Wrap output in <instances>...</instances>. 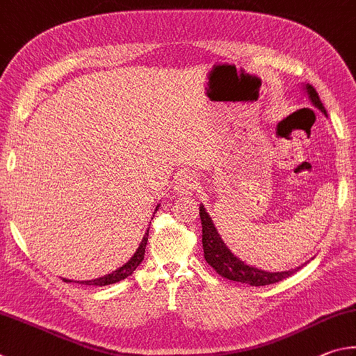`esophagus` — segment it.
I'll return each mask as SVG.
<instances>
[{"mask_svg":"<svg viewBox=\"0 0 356 356\" xmlns=\"http://www.w3.org/2000/svg\"><path fill=\"white\" fill-rule=\"evenodd\" d=\"M197 186L198 183L194 177H191V175H183V177L177 181V188H175V191H177L179 195H188L197 189Z\"/></svg>","mask_w":356,"mask_h":356,"instance_id":"1","label":"esophagus"}]
</instances>
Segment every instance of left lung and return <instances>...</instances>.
Here are the masks:
<instances>
[{"label": "left lung", "instance_id": "obj_1", "mask_svg": "<svg viewBox=\"0 0 356 356\" xmlns=\"http://www.w3.org/2000/svg\"><path fill=\"white\" fill-rule=\"evenodd\" d=\"M308 95L311 102L317 109H321L323 114L327 115V111L323 108V104L319 98V93L311 84H307ZM200 219H202V242H203V252L207 263L213 267V269L219 273L220 277L233 280V282L250 284V286H266L272 283H278L282 280L291 277L292 273L297 272L300 267H297L294 270L288 272H266L257 269V267L247 266L242 263L239 258H236L234 254L229 252V248L223 244L220 239V234L217 233L213 220L204 211L203 204L200 207Z\"/></svg>", "mask_w": 356, "mask_h": 356}]
</instances>
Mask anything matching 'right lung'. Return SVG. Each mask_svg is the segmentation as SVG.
<instances>
[{
  "mask_svg": "<svg viewBox=\"0 0 356 356\" xmlns=\"http://www.w3.org/2000/svg\"><path fill=\"white\" fill-rule=\"evenodd\" d=\"M156 209H158V208H156ZM149 223H152V222H149ZM147 241H148V229H147L145 236H143V239L140 242L139 248H137V250H136L134 257L131 258L127 264L122 266L120 269L114 270V272L109 273V275H106V277L90 280V282H79V283L87 284V286H108V284H114V283L122 282V280L129 277L131 273H133L137 269V266H139L142 261H143V254H145V247H147ZM65 282H68V280H65Z\"/></svg>",
  "mask_w": 356,
  "mask_h": 356,
  "instance_id": "obj_1",
  "label": "right lung"
}]
</instances>
